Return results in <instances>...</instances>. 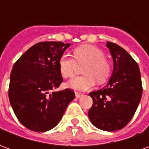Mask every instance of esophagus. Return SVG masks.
Instances as JSON below:
<instances>
[{"label": "esophagus", "instance_id": "esophagus-1", "mask_svg": "<svg viewBox=\"0 0 149 149\" xmlns=\"http://www.w3.org/2000/svg\"><path fill=\"white\" fill-rule=\"evenodd\" d=\"M82 95H83V94H81V93L75 92V97H76V98H79V97H81Z\"/></svg>", "mask_w": 149, "mask_h": 149}]
</instances>
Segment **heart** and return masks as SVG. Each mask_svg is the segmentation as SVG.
Here are the masks:
<instances>
[{
    "mask_svg": "<svg viewBox=\"0 0 149 149\" xmlns=\"http://www.w3.org/2000/svg\"><path fill=\"white\" fill-rule=\"evenodd\" d=\"M104 52L91 45H84L73 50V57L63 54L59 60L60 74L65 78L74 75L78 65H83L82 72L84 74L73 78L67 86L76 90H88L95 86L96 80L99 83L104 82L110 74L111 65L104 58Z\"/></svg>",
    "mask_w": 149,
    "mask_h": 149,
    "instance_id": "obj_1",
    "label": "heart"
}]
</instances>
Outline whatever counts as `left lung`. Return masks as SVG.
I'll list each match as a JSON object with an SVG mask.
<instances>
[{"label": "left lung", "instance_id": "obj_1", "mask_svg": "<svg viewBox=\"0 0 149 149\" xmlns=\"http://www.w3.org/2000/svg\"><path fill=\"white\" fill-rule=\"evenodd\" d=\"M113 60L109 84L89 93L93 105L88 115L96 128L116 131L124 128L134 117L140 102L143 86L138 63L117 44L107 42Z\"/></svg>", "mask_w": 149, "mask_h": 149}]
</instances>
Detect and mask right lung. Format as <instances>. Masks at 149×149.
Here are the masks:
<instances>
[{
    "label": "right lung",
    "mask_w": 149,
    "mask_h": 149,
    "mask_svg": "<svg viewBox=\"0 0 149 149\" xmlns=\"http://www.w3.org/2000/svg\"><path fill=\"white\" fill-rule=\"evenodd\" d=\"M70 45L60 41L40 42L13 65L9 100L18 120L30 130L45 132L54 128L75 98L70 89L54 91L63 82L59 60Z\"/></svg>",
    "instance_id": "add662e5"
}]
</instances>
